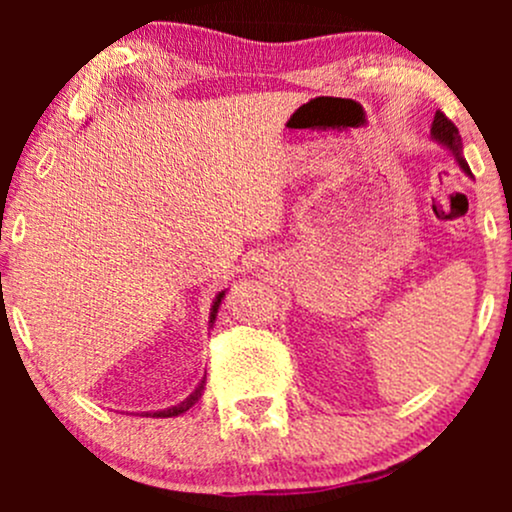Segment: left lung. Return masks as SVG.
<instances>
[{
  "label": "left lung",
  "instance_id": "1",
  "mask_svg": "<svg viewBox=\"0 0 512 512\" xmlns=\"http://www.w3.org/2000/svg\"><path fill=\"white\" fill-rule=\"evenodd\" d=\"M431 139H433V142H436V144L443 146V149L448 151V154H450L452 158H455L457 166L462 168L464 175H469V178H474L472 170H469L467 161H464V156H462V137H460V132H457V127L452 125V122H450L448 117H445L443 113H440V110L436 113V117H433Z\"/></svg>",
  "mask_w": 512,
  "mask_h": 512
}]
</instances>
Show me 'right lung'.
Masks as SVG:
<instances>
[{"mask_svg":"<svg viewBox=\"0 0 512 512\" xmlns=\"http://www.w3.org/2000/svg\"><path fill=\"white\" fill-rule=\"evenodd\" d=\"M226 291H228V289H226ZM226 291H219V293H216L214 303H211V310H209V330H211V327H214L216 315H219L221 301H223V296H226ZM204 383H207V380H202V383H199V385L195 387V392H192V395H187L185 399H182L180 404H175V407H168V409H156V411H142V414H139V416H156V419H170V416H180V414H185L187 409H192V407H195V404L199 402V397H202V392H204Z\"/></svg>","mask_w":512,"mask_h":512,"instance_id":"obj_1","label":"right lung"}]
</instances>
